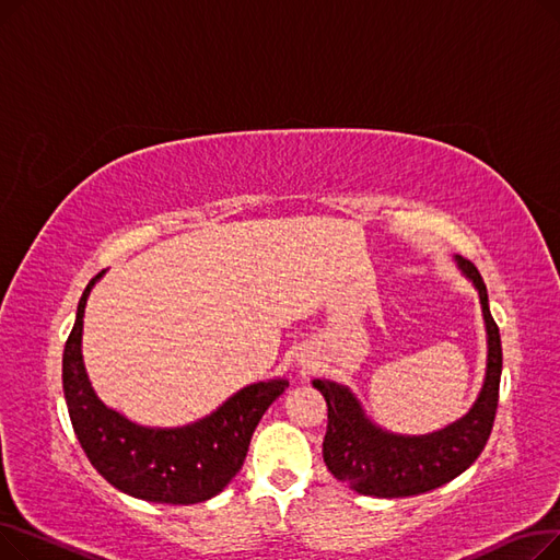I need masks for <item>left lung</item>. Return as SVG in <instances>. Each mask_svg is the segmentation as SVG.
<instances>
[{"instance_id":"left-lung-1","label":"left lung","mask_w":560,"mask_h":560,"mask_svg":"<svg viewBox=\"0 0 560 560\" xmlns=\"http://www.w3.org/2000/svg\"><path fill=\"white\" fill-rule=\"evenodd\" d=\"M454 260L460 275L472 281L479 292L488 340L483 386L460 420L424 435L393 433L368 418L359 397L347 386L329 378H313V388L329 406V424L322 445L325 463L338 481L359 494L395 499L429 492L465 472L488 443L499 401L502 338L490 315L488 290L479 270L463 256H454Z\"/></svg>"}]
</instances>
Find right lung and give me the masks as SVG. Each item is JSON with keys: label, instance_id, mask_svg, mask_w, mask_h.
Instances as JSON below:
<instances>
[{"label": "right lung", "instance_id": "add662e5", "mask_svg": "<svg viewBox=\"0 0 560 560\" xmlns=\"http://www.w3.org/2000/svg\"><path fill=\"white\" fill-rule=\"evenodd\" d=\"M100 272L85 285L63 351L68 413L88 460L120 492L154 504H199L238 475L265 410L288 388L285 378L249 384L206 418L184 427H144L106 406L88 378L83 313Z\"/></svg>", "mask_w": 560, "mask_h": 560}]
</instances>
